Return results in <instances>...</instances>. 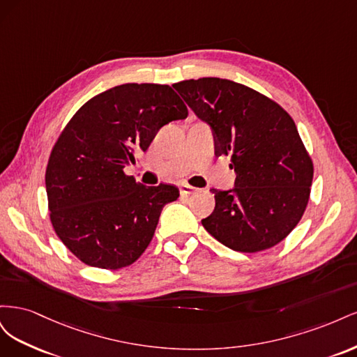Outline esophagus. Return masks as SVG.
I'll return each mask as SVG.
<instances>
[{
	"instance_id": "esophagus-1",
	"label": "esophagus",
	"mask_w": 357,
	"mask_h": 357,
	"mask_svg": "<svg viewBox=\"0 0 357 357\" xmlns=\"http://www.w3.org/2000/svg\"><path fill=\"white\" fill-rule=\"evenodd\" d=\"M198 189L193 188L190 185H181L180 186V193L183 197H188V195H192V193H195Z\"/></svg>"
}]
</instances>
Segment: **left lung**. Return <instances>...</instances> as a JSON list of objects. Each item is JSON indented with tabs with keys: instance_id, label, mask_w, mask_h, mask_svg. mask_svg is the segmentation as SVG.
<instances>
[{
	"instance_id": "left-lung-1",
	"label": "left lung",
	"mask_w": 357,
	"mask_h": 357,
	"mask_svg": "<svg viewBox=\"0 0 357 357\" xmlns=\"http://www.w3.org/2000/svg\"><path fill=\"white\" fill-rule=\"evenodd\" d=\"M214 138V155L231 156L235 186L215 190L214 211L201 220L235 252L271 248L304 214L312 162L294 119L277 102L244 84L219 77L172 84Z\"/></svg>"
}]
</instances>
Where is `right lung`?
I'll use <instances>...</instances> for the list:
<instances>
[{
	"mask_svg": "<svg viewBox=\"0 0 357 357\" xmlns=\"http://www.w3.org/2000/svg\"><path fill=\"white\" fill-rule=\"evenodd\" d=\"M186 117L168 84L126 83L93 96L63 128L46 169L50 222L83 264L121 269L143 255L162 208L180 193L139 185L123 168L162 126Z\"/></svg>",
	"mask_w": 357,
	"mask_h": 357,
	"instance_id": "right-lung-1",
	"label": "right lung"
}]
</instances>
